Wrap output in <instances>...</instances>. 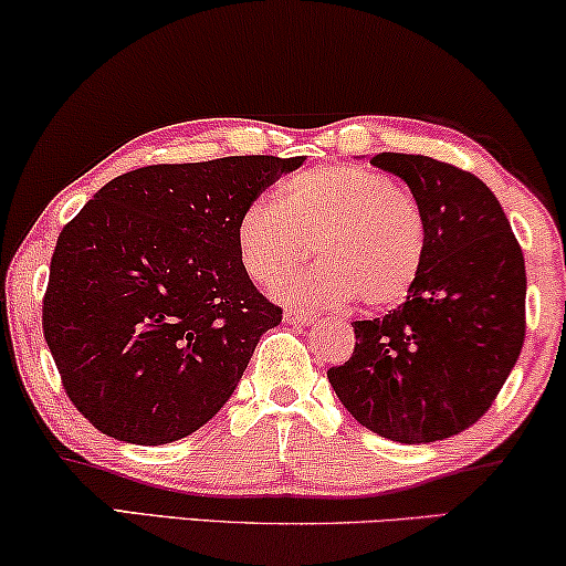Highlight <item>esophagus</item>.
<instances>
[{
  "label": "esophagus",
  "instance_id": "esophagus-1",
  "mask_svg": "<svg viewBox=\"0 0 566 566\" xmlns=\"http://www.w3.org/2000/svg\"><path fill=\"white\" fill-rule=\"evenodd\" d=\"M283 322L289 324H301V327H308V324L316 322V314L308 312V308H301V306H289L283 312Z\"/></svg>",
  "mask_w": 566,
  "mask_h": 566
}]
</instances>
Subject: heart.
<instances>
[{"label":"heart","mask_w":566,"mask_h":566,"mask_svg":"<svg viewBox=\"0 0 566 566\" xmlns=\"http://www.w3.org/2000/svg\"><path fill=\"white\" fill-rule=\"evenodd\" d=\"M239 258L252 281L277 285L314 254L312 273L283 285L281 298L366 308L399 304L424 260L415 200L389 175L335 165L306 169L283 185L281 200L254 198L237 223Z\"/></svg>","instance_id":"1"}]
</instances>
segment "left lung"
Segmentation results:
<instances>
[{"instance_id":"obj_1","label":"left lung","mask_w":566,"mask_h":566,"mask_svg":"<svg viewBox=\"0 0 566 566\" xmlns=\"http://www.w3.org/2000/svg\"><path fill=\"white\" fill-rule=\"evenodd\" d=\"M424 229L422 270L384 319L353 322L355 350L327 370L363 428L397 443L459 436L492 407L525 337V262L500 200L463 169L384 151Z\"/></svg>"}]
</instances>
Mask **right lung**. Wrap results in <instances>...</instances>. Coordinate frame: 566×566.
<instances>
[{
	"label": "right lung",
	"mask_w": 566,
	"mask_h": 566,
	"mask_svg": "<svg viewBox=\"0 0 566 566\" xmlns=\"http://www.w3.org/2000/svg\"><path fill=\"white\" fill-rule=\"evenodd\" d=\"M304 157H223L115 177L66 223L43 335L72 405L136 446L180 440L234 394L283 312L254 289L239 216Z\"/></svg>",
	"instance_id": "right-lung-1"
}]
</instances>
